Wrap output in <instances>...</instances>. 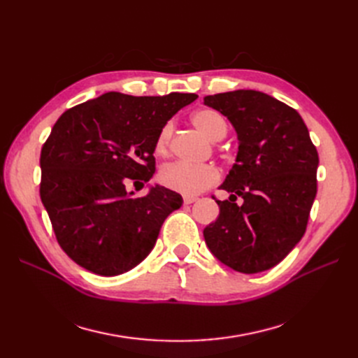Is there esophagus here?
Segmentation results:
<instances>
[{"label": "esophagus", "mask_w": 358, "mask_h": 358, "mask_svg": "<svg viewBox=\"0 0 358 358\" xmlns=\"http://www.w3.org/2000/svg\"><path fill=\"white\" fill-rule=\"evenodd\" d=\"M196 200H197V197H194V196H185V197H183V203H185V204H191V203H194Z\"/></svg>", "instance_id": "esophagus-1"}]
</instances>
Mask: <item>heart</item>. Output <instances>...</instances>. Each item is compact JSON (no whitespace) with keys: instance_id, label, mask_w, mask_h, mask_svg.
<instances>
[{"instance_id":"heart-1","label":"heart","mask_w":358,"mask_h":358,"mask_svg":"<svg viewBox=\"0 0 358 358\" xmlns=\"http://www.w3.org/2000/svg\"><path fill=\"white\" fill-rule=\"evenodd\" d=\"M192 124L212 142L221 140L227 134V122L221 113L212 109H201L191 116ZM173 133V124L167 122L159 129L155 140L158 154H164ZM220 170L213 164H191L185 161H175L164 166L159 171V182L166 188L183 194L196 196L201 191L213 187L220 180Z\"/></svg>"}]
</instances>
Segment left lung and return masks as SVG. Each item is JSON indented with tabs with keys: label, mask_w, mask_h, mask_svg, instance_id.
Segmentation results:
<instances>
[{
	"label": "left lung",
	"mask_w": 358,
	"mask_h": 358,
	"mask_svg": "<svg viewBox=\"0 0 358 358\" xmlns=\"http://www.w3.org/2000/svg\"><path fill=\"white\" fill-rule=\"evenodd\" d=\"M204 104L229 119L239 140L236 162L220 187L230 199L216 200L220 216L203 230L206 245L236 272H264L306 231L317 196V148L297 110L264 92L215 94L204 96Z\"/></svg>",
	"instance_id": "8db88e82"
}]
</instances>
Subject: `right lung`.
<instances>
[{
    "label": "right lung",
    "mask_w": 358,
    "mask_h": 358,
    "mask_svg": "<svg viewBox=\"0 0 358 358\" xmlns=\"http://www.w3.org/2000/svg\"><path fill=\"white\" fill-rule=\"evenodd\" d=\"M199 95L106 92L64 112L40 155V197L62 251L101 276L128 272L152 251L162 222L179 209L161 185L134 199L127 183L155 173L159 129Z\"/></svg>",
    "instance_id": "add662e5"
}]
</instances>
